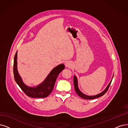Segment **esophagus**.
<instances>
[{"label": "esophagus", "mask_w": 128, "mask_h": 128, "mask_svg": "<svg viewBox=\"0 0 128 128\" xmlns=\"http://www.w3.org/2000/svg\"><path fill=\"white\" fill-rule=\"evenodd\" d=\"M65 66L68 68H70L72 66V65L70 62H66L65 63Z\"/></svg>", "instance_id": "obj_1"}]
</instances>
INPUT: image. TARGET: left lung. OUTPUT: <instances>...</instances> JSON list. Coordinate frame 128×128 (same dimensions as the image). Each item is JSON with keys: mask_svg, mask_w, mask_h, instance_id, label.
Listing matches in <instances>:
<instances>
[{"mask_svg": "<svg viewBox=\"0 0 128 128\" xmlns=\"http://www.w3.org/2000/svg\"><path fill=\"white\" fill-rule=\"evenodd\" d=\"M74 89H75V92H76V93L78 94V96H80L81 98H84V99H86V100H91V99H94V98H99L100 96H103L104 94H106V92L108 91V88H109L110 87V84L111 83V82H112V80L111 82H110V83L108 84V86L102 92H101V93L98 94V95H96V96H86L85 95V94H84L83 93H82L81 91H80L79 90V89L78 88V80H77V78L75 76H74Z\"/></svg>", "mask_w": 128, "mask_h": 128, "instance_id": "obj_1", "label": "left lung"}]
</instances>
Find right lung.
I'll use <instances>...</instances> for the list:
<instances>
[{"instance_id": "1", "label": "right lung", "mask_w": 128, "mask_h": 128, "mask_svg": "<svg viewBox=\"0 0 128 128\" xmlns=\"http://www.w3.org/2000/svg\"><path fill=\"white\" fill-rule=\"evenodd\" d=\"M17 56L16 52L14 61V74L15 81L26 95L31 98H44L48 96L53 91L56 80L58 74L64 69L65 66L60 64L55 67L47 76L45 81L36 88H30L26 86L22 81V80L18 74L17 68Z\"/></svg>"}]
</instances>
